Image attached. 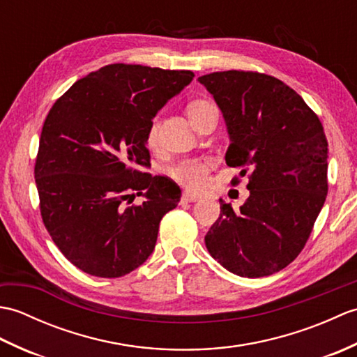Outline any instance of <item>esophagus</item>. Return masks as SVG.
<instances>
[{
	"mask_svg": "<svg viewBox=\"0 0 357 357\" xmlns=\"http://www.w3.org/2000/svg\"><path fill=\"white\" fill-rule=\"evenodd\" d=\"M199 199L198 195H193L190 192H184L183 196H181V204H185V202H196Z\"/></svg>",
	"mask_w": 357,
	"mask_h": 357,
	"instance_id": "esophagus-1",
	"label": "esophagus"
}]
</instances>
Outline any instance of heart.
<instances>
[{"instance_id": "1", "label": "heart", "mask_w": 357, "mask_h": 357, "mask_svg": "<svg viewBox=\"0 0 357 357\" xmlns=\"http://www.w3.org/2000/svg\"><path fill=\"white\" fill-rule=\"evenodd\" d=\"M211 107V104L204 100H196L188 104L187 113L190 119L198 118L204 112ZM158 139V121H153L149 128L147 142L155 146ZM213 158H198V159H185L181 161L172 169L170 174L183 185L192 188V190H202L208 184V174L213 169Z\"/></svg>"}]
</instances>
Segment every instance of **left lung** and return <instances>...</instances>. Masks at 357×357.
<instances>
[{
	"mask_svg": "<svg viewBox=\"0 0 357 357\" xmlns=\"http://www.w3.org/2000/svg\"><path fill=\"white\" fill-rule=\"evenodd\" d=\"M198 81L224 115L227 165L239 167L242 176L250 170L248 199L239 211L219 199L221 215L206 247L234 275H273L302 252L327 198L324 127L291 87L270 75L227 70Z\"/></svg>",
	"mask_w": 357,
	"mask_h": 357,
	"instance_id": "obj_1",
	"label": "left lung"
}]
</instances>
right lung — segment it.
Segmentation results:
<instances>
[{"label":"right lung","instance_id":"obj_1","mask_svg":"<svg viewBox=\"0 0 357 357\" xmlns=\"http://www.w3.org/2000/svg\"><path fill=\"white\" fill-rule=\"evenodd\" d=\"M190 70L109 64L78 79L44 121L35 183L45 229L75 267L119 278L147 261L179 187L150 165L158 110L192 82ZM136 194L146 198L130 206Z\"/></svg>","mask_w":357,"mask_h":357}]
</instances>
